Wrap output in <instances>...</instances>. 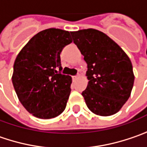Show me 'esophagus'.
Listing matches in <instances>:
<instances>
[{
	"label": "esophagus",
	"mask_w": 147,
	"mask_h": 147,
	"mask_svg": "<svg viewBox=\"0 0 147 147\" xmlns=\"http://www.w3.org/2000/svg\"><path fill=\"white\" fill-rule=\"evenodd\" d=\"M77 78H78V76H72V80H73V81H76Z\"/></svg>",
	"instance_id": "obj_1"
}]
</instances>
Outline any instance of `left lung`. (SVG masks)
<instances>
[{"label": "left lung", "instance_id": "left-lung-1", "mask_svg": "<svg viewBox=\"0 0 147 147\" xmlns=\"http://www.w3.org/2000/svg\"><path fill=\"white\" fill-rule=\"evenodd\" d=\"M87 64L88 85L82 91L91 112L108 117L118 112L133 87L132 64L125 52L107 35L96 29L71 32Z\"/></svg>", "mask_w": 147, "mask_h": 147}]
</instances>
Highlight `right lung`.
Listing matches in <instances>:
<instances>
[{
  "label": "right lung",
  "instance_id": "obj_1",
  "mask_svg": "<svg viewBox=\"0 0 147 147\" xmlns=\"http://www.w3.org/2000/svg\"><path fill=\"white\" fill-rule=\"evenodd\" d=\"M71 42L69 31L50 28L35 35L16 56L13 86L22 106L34 117L51 119L64 111L72 80L58 69H62V49Z\"/></svg>",
  "mask_w": 147,
  "mask_h": 147
}]
</instances>
